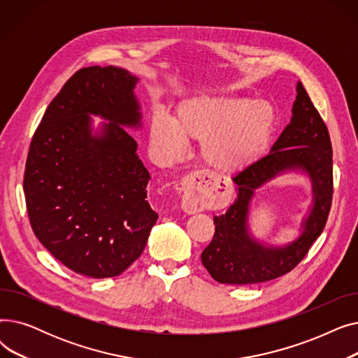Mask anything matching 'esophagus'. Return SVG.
Returning a JSON list of instances; mask_svg holds the SVG:
<instances>
[{"label":"esophagus","mask_w":358,"mask_h":358,"mask_svg":"<svg viewBox=\"0 0 358 358\" xmlns=\"http://www.w3.org/2000/svg\"><path fill=\"white\" fill-rule=\"evenodd\" d=\"M212 184V177L201 171H194L187 176L184 182V196L181 200V209L189 213H197L201 210V187Z\"/></svg>","instance_id":"1"}]
</instances>
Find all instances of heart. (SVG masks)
<instances>
[{
  "label": "heart",
  "instance_id": "b5f03b06",
  "mask_svg": "<svg viewBox=\"0 0 358 358\" xmlns=\"http://www.w3.org/2000/svg\"><path fill=\"white\" fill-rule=\"evenodd\" d=\"M273 120V110L264 103L200 96L182 103L173 123L155 116L150 123V142L165 159L182 154V138L200 142V157L206 165L215 171L235 173L258 155Z\"/></svg>",
  "mask_w": 358,
  "mask_h": 358
}]
</instances>
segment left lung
I'll use <instances>...</instances> for the list:
<instances>
[{
	"label": "left lung",
	"mask_w": 358,
	"mask_h": 358,
	"mask_svg": "<svg viewBox=\"0 0 358 358\" xmlns=\"http://www.w3.org/2000/svg\"><path fill=\"white\" fill-rule=\"evenodd\" d=\"M293 117L271 152L248 165L232 180L238 197L224 215L215 216V235L201 252V262L222 285H255L290 273L322 234L332 204V145L328 127L308 91L297 84ZM302 167L314 182V208L304 232L285 249H267L248 234V206L256 189L285 169Z\"/></svg>",
	"instance_id": "obj_1"
}]
</instances>
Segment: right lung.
Wrapping results in <instances>:
<instances>
[{
  "label": "right lung",
  "instance_id": "add662e5",
  "mask_svg": "<svg viewBox=\"0 0 358 358\" xmlns=\"http://www.w3.org/2000/svg\"><path fill=\"white\" fill-rule=\"evenodd\" d=\"M138 78L116 66L75 72L30 142L23 189L36 238L65 267L92 278L122 274L148 242V169L126 130L141 122ZM90 114L110 120L90 136Z\"/></svg>",
  "mask_w": 358,
  "mask_h": 358
}]
</instances>
